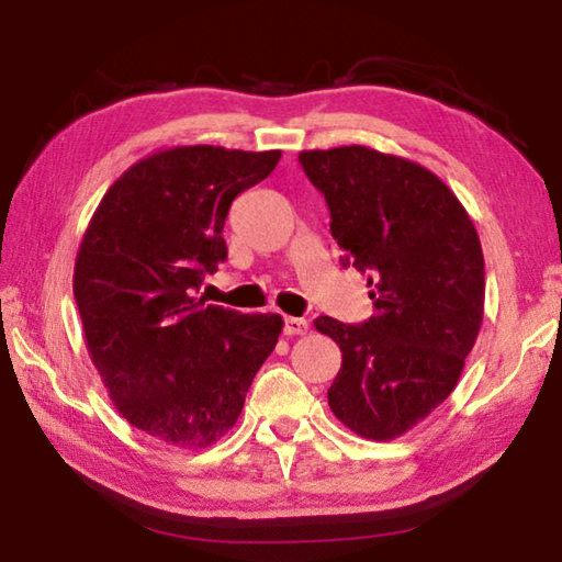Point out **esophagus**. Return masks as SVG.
I'll use <instances>...</instances> for the list:
<instances>
[{"label": "esophagus", "mask_w": 562, "mask_h": 562, "mask_svg": "<svg viewBox=\"0 0 562 562\" xmlns=\"http://www.w3.org/2000/svg\"><path fill=\"white\" fill-rule=\"evenodd\" d=\"M307 331V319L303 317H285L283 319V335L295 337V335H305Z\"/></svg>", "instance_id": "34e87169"}]
</instances>
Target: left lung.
I'll return each instance as SVG.
<instances>
[{
  "mask_svg": "<svg viewBox=\"0 0 562 562\" xmlns=\"http://www.w3.org/2000/svg\"><path fill=\"white\" fill-rule=\"evenodd\" d=\"M297 159L325 193L341 265L373 285L369 323H313L341 351L327 403L359 437L397 439L451 395L483 325L477 231L456 193L412 159L366 145Z\"/></svg>",
  "mask_w": 562,
  "mask_h": 562,
  "instance_id": "1",
  "label": "left lung"
}]
</instances>
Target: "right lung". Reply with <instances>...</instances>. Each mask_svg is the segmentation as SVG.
Segmentation results:
<instances>
[{"instance_id":"add662e5","label":"right lung","mask_w":562,"mask_h":562,"mask_svg":"<svg viewBox=\"0 0 562 562\" xmlns=\"http://www.w3.org/2000/svg\"><path fill=\"white\" fill-rule=\"evenodd\" d=\"M279 159L167 147L125 169L91 215L72 279L87 351L123 419L147 437L179 449L221 441L277 347L281 315L225 311L196 291L227 257L233 199Z\"/></svg>"}]
</instances>
